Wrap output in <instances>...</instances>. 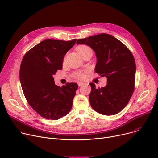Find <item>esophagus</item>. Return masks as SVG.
<instances>
[{
  "mask_svg": "<svg viewBox=\"0 0 158 158\" xmlns=\"http://www.w3.org/2000/svg\"><path fill=\"white\" fill-rule=\"evenodd\" d=\"M77 84H78L79 86H82V85H85V83H83V82H77Z\"/></svg>",
  "mask_w": 158,
  "mask_h": 158,
  "instance_id": "1",
  "label": "esophagus"
}]
</instances>
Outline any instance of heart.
I'll return each mask as SVG.
<instances>
[{
	"label": "heart",
	"mask_w": 158,
	"mask_h": 158,
	"mask_svg": "<svg viewBox=\"0 0 158 158\" xmlns=\"http://www.w3.org/2000/svg\"><path fill=\"white\" fill-rule=\"evenodd\" d=\"M88 50H92L90 48V47H89L87 45H79L76 48V51H77V52L81 55L82 53H83L84 52L88 51ZM74 76L76 77V78L79 79H82L85 77V74L81 72H77L76 73H75Z\"/></svg>",
	"instance_id": "obj_1"
}]
</instances>
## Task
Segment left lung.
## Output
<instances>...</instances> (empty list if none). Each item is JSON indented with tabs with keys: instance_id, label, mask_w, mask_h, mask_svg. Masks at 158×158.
Returning <instances> with one entry per match:
<instances>
[{
	"instance_id": "left-lung-1",
	"label": "left lung",
	"mask_w": 158,
	"mask_h": 158,
	"mask_svg": "<svg viewBox=\"0 0 158 158\" xmlns=\"http://www.w3.org/2000/svg\"><path fill=\"white\" fill-rule=\"evenodd\" d=\"M78 44H85L94 50L97 57L95 72L107 77L105 87L96 88L94 83H89L92 108L104 115L118 113L134 92L136 64L131 52L120 40L106 33L79 39Z\"/></svg>"
}]
</instances>
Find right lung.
I'll return each mask as SVG.
<instances>
[{
    "mask_svg": "<svg viewBox=\"0 0 158 158\" xmlns=\"http://www.w3.org/2000/svg\"><path fill=\"white\" fill-rule=\"evenodd\" d=\"M76 40H44L22 59L20 81L23 94L32 108L47 120L60 119L72 109L77 84L68 82L58 86L53 76L62 69L64 57Z\"/></svg>",
    "mask_w": 158,
    "mask_h": 158,
    "instance_id": "1",
    "label": "right lung"
}]
</instances>
